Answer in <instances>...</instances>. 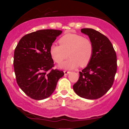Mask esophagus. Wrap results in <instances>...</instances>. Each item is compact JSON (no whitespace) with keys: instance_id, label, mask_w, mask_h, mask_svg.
<instances>
[{"instance_id":"obj_1","label":"esophagus","mask_w":129,"mask_h":129,"mask_svg":"<svg viewBox=\"0 0 129 129\" xmlns=\"http://www.w3.org/2000/svg\"><path fill=\"white\" fill-rule=\"evenodd\" d=\"M70 73V72H69V71H66V70H64V75H68V74H69Z\"/></svg>"}]
</instances>
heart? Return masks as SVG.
Listing matches in <instances>:
<instances>
[{"mask_svg":"<svg viewBox=\"0 0 129 129\" xmlns=\"http://www.w3.org/2000/svg\"><path fill=\"white\" fill-rule=\"evenodd\" d=\"M60 45L53 44L50 53L54 61L60 64L69 56L70 58L60 65V68L72 69L79 65L85 66L90 61L93 53V46L89 39L76 33H68L59 39Z\"/></svg>","mask_w":129,"mask_h":129,"instance_id":"1","label":"heart"}]
</instances>
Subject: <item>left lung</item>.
<instances>
[{
  "label": "left lung",
  "instance_id": "obj_1",
  "mask_svg": "<svg viewBox=\"0 0 129 129\" xmlns=\"http://www.w3.org/2000/svg\"><path fill=\"white\" fill-rule=\"evenodd\" d=\"M81 32L89 37L93 46L91 60L74 84L75 92L86 99H97L112 87L117 71V56L112 43L106 36L93 29L84 28Z\"/></svg>",
  "mask_w": 129,
  "mask_h": 129
}]
</instances>
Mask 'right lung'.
Instances as JSON below:
<instances>
[{"instance_id":"obj_1","label":"right lung","mask_w":129,"mask_h":129,"mask_svg":"<svg viewBox=\"0 0 129 129\" xmlns=\"http://www.w3.org/2000/svg\"><path fill=\"white\" fill-rule=\"evenodd\" d=\"M61 33L54 29L34 31L22 37L16 47L13 66L17 83L33 99L49 98L64 75L63 71L53 69L50 53V46Z\"/></svg>"}]
</instances>
